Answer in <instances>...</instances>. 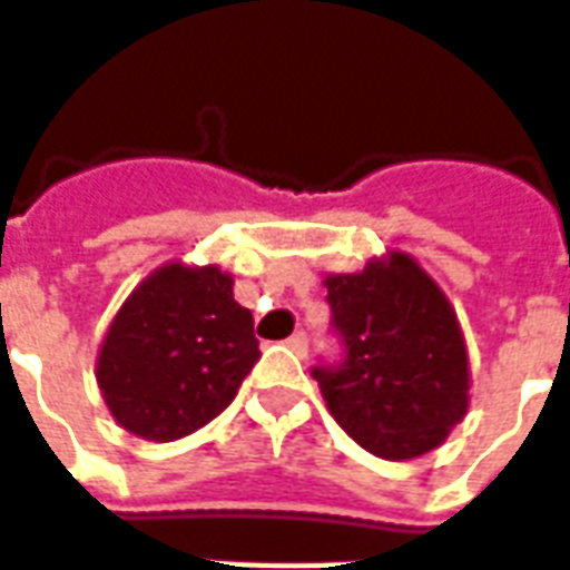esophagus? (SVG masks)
I'll return each mask as SVG.
<instances>
[{
  "label": "esophagus",
  "instance_id": "esophagus-1",
  "mask_svg": "<svg viewBox=\"0 0 570 570\" xmlns=\"http://www.w3.org/2000/svg\"><path fill=\"white\" fill-rule=\"evenodd\" d=\"M286 345H289V351H296L298 357H305V354H308V335L293 333L289 338H286Z\"/></svg>",
  "mask_w": 570,
  "mask_h": 570
}]
</instances>
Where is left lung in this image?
<instances>
[{
  "label": "left lung",
  "instance_id": "left-lung-1",
  "mask_svg": "<svg viewBox=\"0 0 570 570\" xmlns=\"http://www.w3.org/2000/svg\"><path fill=\"white\" fill-rule=\"evenodd\" d=\"M326 302L342 363L311 375L347 436L387 461L436 449L470 403L466 345L436 281L406 253L330 274Z\"/></svg>",
  "mask_w": 570,
  "mask_h": 570
}]
</instances>
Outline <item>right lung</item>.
Returning a JSON list of instances; mask_svg holds the SVG:
<instances>
[{
	"mask_svg": "<svg viewBox=\"0 0 570 570\" xmlns=\"http://www.w3.org/2000/svg\"><path fill=\"white\" fill-rule=\"evenodd\" d=\"M256 360L253 314L235 302L232 274L167 262L109 323L97 384L121 428L174 442L216 419Z\"/></svg>",
	"mask_w": 570,
	"mask_h": 570,
	"instance_id": "right-lung-1",
	"label": "right lung"
}]
</instances>
